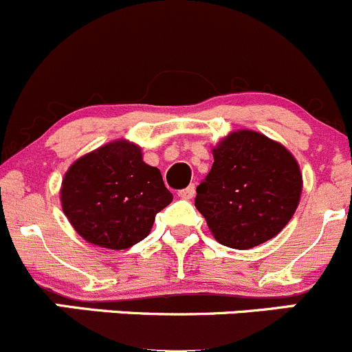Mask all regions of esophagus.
Listing matches in <instances>:
<instances>
[{"instance_id": "esophagus-1", "label": "esophagus", "mask_w": 352, "mask_h": 352, "mask_svg": "<svg viewBox=\"0 0 352 352\" xmlns=\"http://www.w3.org/2000/svg\"><path fill=\"white\" fill-rule=\"evenodd\" d=\"M194 194H196V187L194 186H189V187H186V189L179 190V196L182 197V199H192Z\"/></svg>"}]
</instances>
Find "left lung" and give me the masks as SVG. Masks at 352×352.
Here are the masks:
<instances>
[{"instance_id":"obj_1","label":"left lung","mask_w":352,"mask_h":352,"mask_svg":"<svg viewBox=\"0 0 352 352\" xmlns=\"http://www.w3.org/2000/svg\"><path fill=\"white\" fill-rule=\"evenodd\" d=\"M213 158L194 204L214 239L232 249H251L275 237L301 197L294 156L259 132L237 131L218 142Z\"/></svg>"}]
</instances>
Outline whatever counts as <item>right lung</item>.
Listing matches in <instances>:
<instances>
[{"instance_id": "obj_1", "label": "right lung", "mask_w": 352, "mask_h": 352, "mask_svg": "<svg viewBox=\"0 0 352 352\" xmlns=\"http://www.w3.org/2000/svg\"><path fill=\"white\" fill-rule=\"evenodd\" d=\"M61 208L89 244L127 249L148 237L156 213L172 203L156 166L139 146L113 141L72 163L61 182Z\"/></svg>"}]
</instances>
